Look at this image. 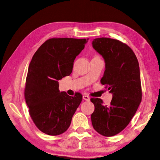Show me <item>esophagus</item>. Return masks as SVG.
<instances>
[{
    "mask_svg": "<svg viewBox=\"0 0 160 160\" xmlns=\"http://www.w3.org/2000/svg\"><path fill=\"white\" fill-rule=\"evenodd\" d=\"M83 99L85 101H89L90 100V98H89V97L88 95H83Z\"/></svg>",
    "mask_w": 160,
    "mask_h": 160,
    "instance_id": "esophagus-1",
    "label": "esophagus"
}]
</instances>
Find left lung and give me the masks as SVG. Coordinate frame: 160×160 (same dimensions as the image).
<instances>
[{"mask_svg": "<svg viewBox=\"0 0 160 160\" xmlns=\"http://www.w3.org/2000/svg\"><path fill=\"white\" fill-rule=\"evenodd\" d=\"M92 45L105 60L101 83L108 88L113 98L109 105H104L99 98L91 99L95 105L91 122L97 132L111 137L127 127L142 101L139 62L132 49L119 40L98 38Z\"/></svg>", "mask_w": 160, "mask_h": 160, "instance_id": "obj_1", "label": "left lung"}]
</instances>
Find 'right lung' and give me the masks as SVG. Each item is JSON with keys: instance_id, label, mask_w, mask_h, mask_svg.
I'll return each instance as SVG.
<instances>
[{"instance_id": "right-lung-1", "label": "right lung", "mask_w": 160, "mask_h": 160, "mask_svg": "<svg viewBox=\"0 0 160 160\" xmlns=\"http://www.w3.org/2000/svg\"><path fill=\"white\" fill-rule=\"evenodd\" d=\"M88 39L52 38L32 58L24 94L34 123L45 134L58 135L66 132L81 102L79 93L71 97L60 92L58 80L70 75L76 57Z\"/></svg>"}]
</instances>
